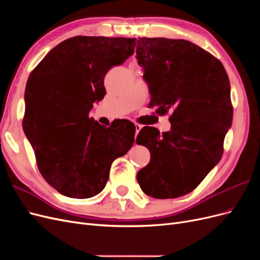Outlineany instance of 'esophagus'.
Listing matches in <instances>:
<instances>
[{"mask_svg": "<svg viewBox=\"0 0 260 260\" xmlns=\"http://www.w3.org/2000/svg\"><path fill=\"white\" fill-rule=\"evenodd\" d=\"M135 127H136V136H138L139 131H140L141 129H142V125L139 124V123H136V124H135Z\"/></svg>", "mask_w": 260, "mask_h": 260, "instance_id": "esophagus-1", "label": "esophagus"}]
</instances>
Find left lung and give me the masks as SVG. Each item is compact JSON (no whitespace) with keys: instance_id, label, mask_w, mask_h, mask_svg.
<instances>
[{"instance_id":"8db88e82","label":"left lung","mask_w":260,"mask_h":260,"mask_svg":"<svg viewBox=\"0 0 260 260\" xmlns=\"http://www.w3.org/2000/svg\"><path fill=\"white\" fill-rule=\"evenodd\" d=\"M138 64L143 67L156 113L171 112L168 132L143 127L137 143L151 160L137 179L154 199H177L192 192L221 159L233 119L230 81L221 61L186 40L140 38Z\"/></svg>"}]
</instances>
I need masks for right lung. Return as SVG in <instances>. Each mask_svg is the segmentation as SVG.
Listing matches in <instances>:
<instances>
[{
    "mask_svg": "<svg viewBox=\"0 0 260 260\" xmlns=\"http://www.w3.org/2000/svg\"><path fill=\"white\" fill-rule=\"evenodd\" d=\"M137 39L78 36L55 46L31 72L22 128L42 177L60 194L89 199L105 187L112 162L135 142V124L89 117L106 94L104 77L135 53Z\"/></svg>",
    "mask_w": 260,
    "mask_h": 260,
    "instance_id": "obj_1",
    "label": "right lung"
}]
</instances>
